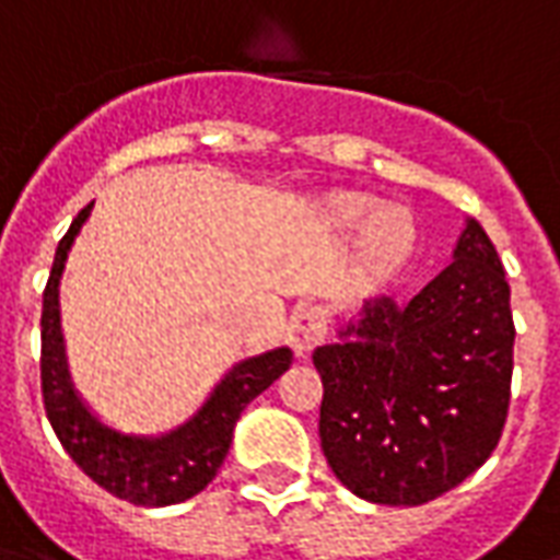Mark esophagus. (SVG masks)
Masks as SVG:
<instances>
[{
  "label": "esophagus",
  "mask_w": 560,
  "mask_h": 560,
  "mask_svg": "<svg viewBox=\"0 0 560 560\" xmlns=\"http://www.w3.org/2000/svg\"><path fill=\"white\" fill-rule=\"evenodd\" d=\"M327 336V315L317 305H296L291 320H288V341L296 351V357H305L315 351L317 345Z\"/></svg>",
  "instance_id": "obj_1"
}]
</instances>
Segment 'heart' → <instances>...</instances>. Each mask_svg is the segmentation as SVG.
<instances>
[{"instance_id":"1","label":"heart","mask_w":560,"mask_h":560,"mask_svg":"<svg viewBox=\"0 0 560 560\" xmlns=\"http://www.w3.org/2000/svg\"><path fill=\"white\" fill-rule=\"evenodd\" d=\"M332 215L341 233L369 236V269L375 276H389L408 260L413 252V224L401 212H389L377 200L365 195H339L332 200Z\"/></svg>"}]
</instances>
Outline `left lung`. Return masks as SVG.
Wrapping results in <instances>:
<instances>
[{
	"instance_id": "1",
	"label": "left lung",
	"mask_w": 560,
	"mask_h": 560,
	"mask_svg": "<svg viewBox=\"0 0 560 560\" xmlns=\"http://www.w3.org/2000/svg\"><path fill=\"white\" fill-rule=\"evenodd\" d=\"M513 312L501 257L468 219L453 264L408 300H375L312 353L320 446L372 504L417 506L480 468L504 432Z\"/></svg>"
}]
</instances>
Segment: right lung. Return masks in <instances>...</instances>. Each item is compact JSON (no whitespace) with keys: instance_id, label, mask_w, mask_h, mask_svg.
I'll use <instances>...</instances> for the list:
<instances>
[{"instance_id":"add662e5","label":"right lung","mask_w":560,"mask_h":560,"mask_svg":"<svg viewBox=\"0 0 560 560\" xmlns=\"http://www.w3.org/2000/svg\"><path fill=\"white\" fill-rule=\"evenodd\" d=\"M90 207L78 212L68 233L56 245L54 269L44 288L42 305V396L47 420L54 425L59 444L78 468L116 498L138 506L179 504L191 494L203 492L219 474L221 462L231 450L233 425L245 405L288 372L293 353L288 348L260 353L221 381L197 417L164 438H131L107 429L95 420L68 381L66 351L59 336V276L66 267L68 248L78 236Z\"/></svg>"}]
</instances>
